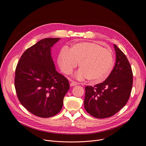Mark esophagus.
<instances>
[{
	"instance_id": "1",
	"label": "esophagus",
	"mask_w": 146,
	"mask_h": 146,
	"mask_svg": "<svg viewBox=\"0 0 146 146\" xmlns=\"http://www.w3.org/2000/svg\"><path fill=\"white\" fill-rule=\"evenodd\" d=\"M70 82H71V83H70V86H74L78 85V83H77V82H74V81H73L72 80H71Z\"/></svg>"
}]
</instances>
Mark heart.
<instances>
[{"instance_id": "b5f03b06", "label": "heart", "mask_w": 146, "mask_h": 146, "mask_svg": "<svg viewBox=\"0 0 146 146\" xmlns=\"http://www.w3.org/2000/svg\"><path fill=\"white\" fill-rule=\"evenodd\" d=\"M78 79H88L92 83L104 82L111 73L114 66V57L110 49L93 42H80L69 49H63L58 56V64L66 74H70L78 66Z\"/></svg>"}]
</instances>
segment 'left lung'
I'll return each instance as SVG.
<instances>
[{"label": "left lung", "instance_id": "left-lung-1", "mask_svg": "<svg viewBox=\"0 0 146 146\" xmlns=\"http://www.w3.org/2000/svg\"><path fill=\"white\" fill-rule=\"evenodd\" d=\"M113 46L116 63L108 78L94 87L85 88V109L97 118H108L120 111L128 102L132 89L131 66L124 52Z\"/></svg>", "mask_w": 146, "mask_h": 146}]
</instances>
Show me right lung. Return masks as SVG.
Masks as SVG:
<instances>
[{
  "mask_svg": "<svg viewBox=\"0 0 146 146\" xmlns=\"http://www.w3.org/2000/svg\"><path fill=\"white\" fill-rule=\"evenodd\" d=\"M60 38L42 39L23 53L15 70V87L21 104L41 118L57 114L70 85L56 70L51 48Z\"/></svg>",
  "mask_w": 146,
  "mask_h": 146,
  "instance_id": "right-lung-1",
  "label": "right lung"
}]
</instances>
